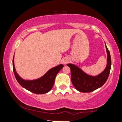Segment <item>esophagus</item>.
Here are the masks:
<instances>
[{"instance_id":"34e87169","label":"esophagus","mask_w":122,"mask_h":122,"mask_svg":"<svg viewBox=\"0 0 122 122\" xmlns=\"http://www.w3.org/2000/svg\"><path fill=\"white\" fill-rule=\"evenodd\" d=\"M68 61H69V59H68L67 57H65V58H63L62 60H61V62H62V64H66L68 62Z\"/></svg>"}]
</instances>
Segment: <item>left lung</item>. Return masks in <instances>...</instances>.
<instances>
[{"label": "left lung", "instance_id": "8db88e82", "mask_svg": "<svg viewBox=\"0 0 122 122\" xmlns=\"http://www.w3.org/2000/svg\"><path fill=\"white\" fill-rule=\"evenodd\" d=\"M107 51V65L105 69L96 76L88 75L75 64H68L67 66L71 68V81L77 91L81 92H91L100 88L107 80L111 66V59L110 51L106 43Z\"/></svg>", "mask_w": 122, "mask_h": 122}]
</instances>
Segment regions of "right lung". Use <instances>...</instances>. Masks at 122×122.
I'll use <instances>...</instances> for the list:
<instances>
[{
	"mask_svg": "<svg viewBox=\"0 0 122 122\" xmlns=\"http://www.w3.org/2000/svg\"><path fill=\"white\" fill-rule=\"evenodd\" d=\"M12 66L15 78L22 87L36 94H44L49 92L53 88L56 77L64 65L60 64L53 67L42 76L35 80H25L18 75L14 65V55L12 60Z\"/></svg>",
	"mask_w": 122,
	"mask_h": 122,
	"instance_id": "obj_1",
	"label": "right lung"
}]
</instances>
